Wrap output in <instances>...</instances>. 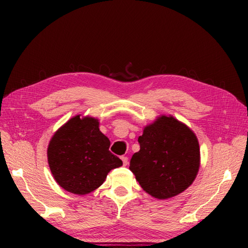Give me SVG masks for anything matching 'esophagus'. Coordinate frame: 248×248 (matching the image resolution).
<instances>
[{
	"label": "esophagus",
	"mask_w": 248,
	"mask_h": 248,
	"mask_svg": "<svg viewBox=\"0 0 248 248\" xmlns=\"http://www.w3.org/2000/svg\"><path fill=\"white\" fill-rule=\"evenodd\" d=\"M121 161H123V164L124 166L128 164V157L127 156H121Z\"/></svg>",
	"instance_id": "esophagus-1"
}]
</instances>
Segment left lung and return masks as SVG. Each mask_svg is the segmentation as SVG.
I'll return each instance as SVG.
<instances>
[{
	"mask_svg": "<svg viewBox=\"0 0 248 248\" xmlns=\"http://www.w3.org/2000/svg\"><path fill=\"white\" fill-rule=\"evenodd\" d=\"M140 151L129 169L146 194L169 199L194 183L200 167V148L195 132L173 116L161 115L146 124L138 139Z\"/></svg>",
	"mask_w": 248,
	"mask_h": 248,
	"instance_id": "8db88e82",
	"label": "left lung"
}]
</instances>
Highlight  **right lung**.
<instances>
[{"instance_id": "add662e5", "label": "right lung", "mask_w": 248, "mask_h": 248, "mask_svg": "<svg viewBox=\"0 0 248 248\" xmlns=\"http://www.w3.org/2000/svg\"><path fill=\"white\" fill-rule=\"evenodd\" d=\"M110 141L99 130V120L77 115L61 125L48 144V164L60 187L87 195L106 180L123 161L109 151Z\"/></svg>"}]
</instances>
